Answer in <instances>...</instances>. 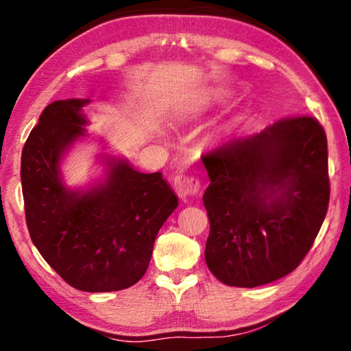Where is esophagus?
<instances>
[{"instance_id":"1","label":"esophagus","mask_w":351,"mask_h":351,"mask_svg":"<svg viewBox=\"0 0 351 351\" xmlns=\"http://www.w3.org/2000/svg\"><path fill=\"white\" fill-rule=\"evenodd\" d=\"M175 192L178 193L180 198H187L193 197V195L198 193L199 190V181L192 175H176L173 180Z\"/></svg>"}]
</instances>
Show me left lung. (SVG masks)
<instances>
[{
  "instance_id": "1",
  "label": "left lung",
  "mask_w": 351,
  "mask_h": 351,
  "mask_svg": "<svg viewBox=\"0 0 351 351\" xmlns=\"http://www.w3.org/2000/svg\"><path fill=\"white\" fill-rule=\"evenodd\" d=\"M210 184L206 263L219 282L254 288L294 271L330 199L326 136L314 117L282 119L203 158Z\"/></svg>"
}]
</instances>
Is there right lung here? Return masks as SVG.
<instances>
[{"instance_id":"add662e5","label":"right lung","mask_w":351,"mask_h":351,"mask_svg":"<svg viewBox=\"0 0 351 351\" xmlns=\"http://www.w3.org/2000/svg\"><path fill=\"white\" fill-rule=\"evenodd\" d=\"M90 102L64 99L46 106L23 148L21 186L27 229L41 257L75 289L110 293L145 274L178 197L162 173H142L105 152L97 154L102 178L83 187L64 182L63 158L90 136Z\"/></svg>"}]
</instances>
